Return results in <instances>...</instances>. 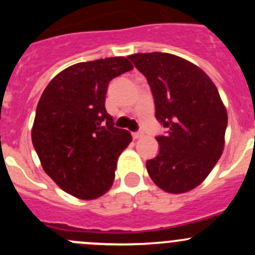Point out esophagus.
Returning <instances> with one entry per match:
<instances>
[{"label":"esophagus","mask_w":255,"mask_h":255,"mask_svg":"<svg viewBox=\"0 0 255 255\" xmlns=\"http://www.w3.org/2000/svg\"><path fill=\"white\" fill-rule=\"evenodd\" d=\"M143 134H144V133L142 132V130H138V132H133L132 133V137L134 138V139H138V138L143 137Z\"/></svg>","instance_id":"obj_1"}]
</instances>
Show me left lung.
Returning <instances> with one entry per match:
<instances>
[{
  "label": "left lung",
  "instance_id": "1",
  "mask_svg": "<svg viewBox=\"0 0 255 255\" xmlns=\"http://www.w3.org/2000/svg\"><path fill=\"white\" fill-rule=\"evenodd\" d=\"M146 78L155 118L166 128L156 135L159 153L146 161V170L164 191L181 194L206 179L221 158L227 111L217 87L190 61L169 53L128 56Z\"/></svg>",
  "mask_w": 255,
  "mask_h": 255
}]
</instances>
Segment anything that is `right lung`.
<instances>
[{
    "mask_svg": "<svg viewBox=\"0 0 255 255\" xmlns=\"http://www.w3.org/2000/svg\"><path fill=\"white\" fill-rule=\"evenodd\" d=\"M132 69L123 56L75 64L40 96L33 146L45 173L78 199H96L111 187L118 156L132 140L105 107L110 82Z\"/></svg>",
    "mask_w": 255,
    "mask_h": 255,
    "instance_id": "1",
    "label": "right lung"
}]
</instances>
